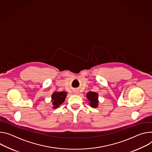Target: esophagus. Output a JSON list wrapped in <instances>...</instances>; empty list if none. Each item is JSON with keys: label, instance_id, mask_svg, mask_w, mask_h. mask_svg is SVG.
<instances>
[{"label": "esophagus", "instance_id": "esophagus-1", "mask_svg": "<svg viewBox=\"0 0 152 152\" xmlns=\"http://www.w3.org/2000/svg\"><path fill=\"white\" fill-rule=\"evenodd\" d=\"M78 93H79V92H78V91H75V92H74V94H75V95H77V94H78Z\"/></svg>", "mask_w": 152, "mask_h": 152}]
</instances>
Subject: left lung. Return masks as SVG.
<instances>
[{
	"label": "left lung",
	"instance_id": "1",
	"mask_svg": "<svg viewBox=\"0 0 152 152\" xmlns=\"http://www.w3.org/2000/svg\"><path fill=\"white\" fill-rule=\"evenodd\" d=\"M86 97L88 98L89 105L92 107L96 108L98 106V94L96 92L90 91L86 94Z\"/></svg>",
	"mask_w": 152,
	"mask_h": 152
}]
</instances>
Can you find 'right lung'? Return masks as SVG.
Returning a JSON list of instances; mask_svg holds the SVG:
<instances>
[{
  "label": "right lung",
  "instance_id": "right-lung-1",
  "mask_svg": "<svg viewBox=\"0 0 152 152\" xmlns=\"http://www.w3.org/2000/svg\"><path fill=\"white\" fill-rule=\"evenodd\" d=\"M67 96V92L65 91L62 92H54L51 95V101L53 104V109L58 108L64 102Z\"/></svg>",
  "mask_w": 152,
  "mask_h": 152
}]
</instances>
